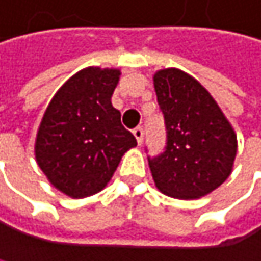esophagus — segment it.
Wrapping results in <instances>:
<instances>
[{
  "mask_svg": "<svg viewBox=\"0 0 261 261\" xmlns=\"http://www.w3.org/2000/svg\"><path fill=\"white\" fill-rule=\"evenodd\" d=\"M133 135H135V138H136L138 144L141 145V144H142V141H144V129H142L141 126H138V128H135V129H133Z\"/></svg>",
  "mask_w": 261,
  "mask_h": 261,
  "instance_id": "1",
  "label": "esophagus"
}]
</instances>
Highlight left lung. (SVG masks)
I'll list each match as a JSON object with an SVG mask.
<instances>
[{
	"mask_svg": "<svg viewBox=\"0 0 261 261\" xmlns=\"http://www.w3.org/2000/svg\"><path fill=\"white\" fill-rule=\"evenodd\" d=\"M167 129L165 150L148 158L156 187L195 199L214 192L232 173L237 135L221 108L196 79L167 68L153 77Z\"/></svg>",
	"mask_w": 261,
	"mask_h": 261,
	"instance_id": "left-lung-1",
	"label": "left lung"
}]
</instances>
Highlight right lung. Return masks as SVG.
I'll return each mask as SVG.
<instances>
[{
  "mask_svg": "<svg viewBox=\"0 0 261 261\" xmlns=\"http://www.w3.org/2000/svg\"><path fill=\"white\" fill-rule=\"evenodd\" d=\"M120 71L89 66L49 102L35 139V159L49 182L71 198L100 192L122 156L138 145L111 103Z\"/></svg>",
  "mask_w": 261,
  "mask_h": 261,
  "instance_id": "1",
  "label": "right lung"
}]
</instances>
